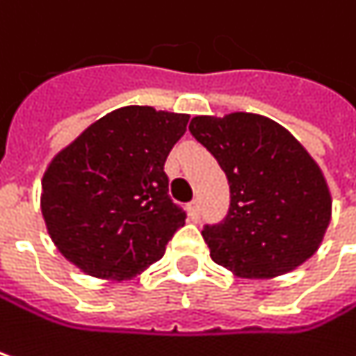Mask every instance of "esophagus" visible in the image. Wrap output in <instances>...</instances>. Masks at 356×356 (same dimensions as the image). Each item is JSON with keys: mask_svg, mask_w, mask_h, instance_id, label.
Here are the masks:
<instances>
[{"mask_svg": "<svg viewBox=\"0 0 356 356\" xmlns=\"http://www.w3.org/2000/svg\"><path fill=\"white\" fill-rule=\"evenodd\" d=\"M188 215L192 218H198L200 216V204H198V200H192L191 204H188Z\"/></svg>", "mask_w": 356, "mask_h": 356, "instance_id": "1", "label": "esophagus"}]
</instances>
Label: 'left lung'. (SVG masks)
Masks as SVG:
<instances>
[{"label": "left lung", "mask_w": 356, "mask_h": 356, "mask_svg": "<svg viewBox=\"0 0 356 356\" xmlns=\"http://www.w3.org/2000/svg\"><path fill=\"white\" fill-rule=\"evenodd\" d=\"M188 129L231 188L227 218L202 231L213 261L237 277L271 280L310 259L330 225L332 196L306 147L257 113L196 115Z\"/></svg>", "instance_id": "left-lung-1"}]
</instances>
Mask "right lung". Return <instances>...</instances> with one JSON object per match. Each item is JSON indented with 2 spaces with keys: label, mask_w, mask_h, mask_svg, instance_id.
<instances>
[{
  "label": "right lung",
  "mask_w": 356,
  "mask_h": 356,
  "mask_svg": "<svg viewBox=\"0 0 356 356\" xmlns=\"http://www.w3.org/2000/svg\"><path fill=\"white\" fill-rule=\"evenodd\" d=\"M188 119L127 105L90 123L50 160L40 209L66 261L123 282L164 257L186 218L168 196L164 162Z\"/></svg>",
  "instance_id": "obj_1"
}]
</instances>
